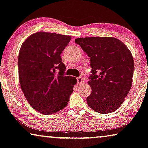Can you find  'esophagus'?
Returning a JSON list of instances; mask_svg holds the SVG:
<instances>
[{"label": "esophagus", "instance_id": "34e87169", "mask_svg": "<svg viewBox=\"0 0 148 148\" xmlns=\"http://www.w3.org/2000/svg\"><path fill=\"white\" fill-rule=\"evenodd\" d=\"M84 82V79L82 78H81V77H79V78H77V84H78V85H81L82 84H83Z\"/></svg>", "mask_w": 148, "mask_h": 148}]
</instances>
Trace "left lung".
Instances as JSON below:
<instances>
[{"label": "left lung", "instance_id": "1", "mask_svg": "<svg viewBox=\"0 0 148 148\" xmlns=\"http://www.w3.org/2000/svg\"><path fill=\"white\" fill-rule=\"evenodd\" d=\"M90 57L92 75L88 84L91 93L88 106L103 114L114 112L125 101L132 87L134 60L128 48L112 37H79L75 39ZM98 71L99 76L96 75Z\"/></svg>", "mask_w": 148, "mask_h": 148}]
</instances>
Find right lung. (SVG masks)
<instances>
[{"label": "right lung", "mask_w": 148, "mask_h": 148, "mask_svg": "<svg viewBox=\"0 0 148 148\" xmlns=\"http://www.w3.org/2000/svg\"><path fill=\"white\" fill-rule=\"evenodd\" d=\"M70 39V36L39 32L28 37L21 46V89L29 105L42 114H51L64 109L77 83L75 77L64 75L66 66L60 57Z\"/></svg>", "instance_id": "obj_1"}]
</instances>
